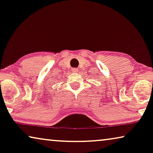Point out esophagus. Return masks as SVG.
I'll list each match as a JSON object with an SVG mask.
<instances>
[{
    "label": "esophagus",
    "mask_w": 153,
    "mask_h": 153,
    "mask_svg": "<svg viewBox=\"0 0 153 153\" xmlns=\"http://www.w3.org/2000/svg\"><path fill=\"white\" fill-rule=\"evenodd\" d=\"M72 71H73V73L78 72V69H77V68H73Z\"/></svg>",
    "instance_id": "1"
}]
</instances>
